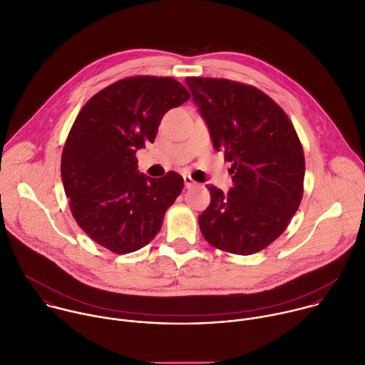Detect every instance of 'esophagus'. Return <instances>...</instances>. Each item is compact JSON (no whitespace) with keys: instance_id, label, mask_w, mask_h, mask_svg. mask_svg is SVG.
Masks as SVG:
<instances>
[{"instance_id":"esophagus-1","label":"esophagus","mask_w":365,"mask_h":365,"mask_svg":"<svg viewBox=\"0 0 365 365\" xmlns=\"http://www.w3.org/2000/svg\"><path fill=\"white\" fill-rule=\"evenodd\" d=\"M183 180H185V186H186L187 189H190V187L196 186V182H195L190 176H183Z\"/></svg>"}]
</instances>
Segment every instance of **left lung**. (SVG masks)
Returning a JSON list of instances; mask_svg holds the SVG:
<instances>
[{
    "label": "left lung",
    "mask_w": 365,
    "mask_h": 365,
    "mask_svg": "<svg viewBox=\"0 0 365 365\" xmlns=\"http://www.w3.org/2000/svg\"><path fill=\"white\" fill-rule=\"evenodd\" d=\"M212 145L232 166L234 186L207 185L211 203L199 215L205 240L250 255L287 228L303 196L304 154L287 114L258 88L230 79L186 78Z\"/></svg>",
    "instance_id": "1"
}]
</instances>
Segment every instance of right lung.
Masks as SVG:
<instances>
[{
  "label": "right lung",
  "instance_id": "1",
  "mask_svg": "<svg viewBox=\"0 0 365 365\" xmlns=\"http://www.w3.org/2000/svg\"><path fill=\"white\" fill-rule=\"evenodd\" d=\"M190 98L170 76H130L96 92L66 138L61 173L76 224L115 254L134 252L162 228L183 178L137 170L135 151L153 143L163 115Z\"/></svg>",
  "mask_w": 365,
  "mask_h": 365
}]
</instances>
